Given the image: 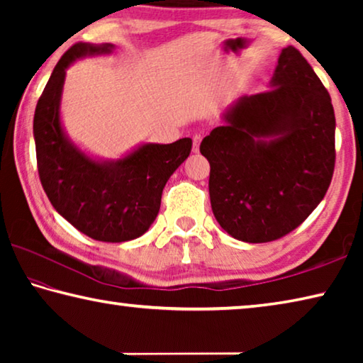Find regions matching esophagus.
<instances>
[{"mask_svg": "<svg viewBox=\"0 0 363 363\" xmlns=\"http://www.w3.org/2000/svg\"><path fill=\"white\" fill-rule=\"evenodd\" d=\"M201 134L200 133H196V134H194V138H192V140H194V145H192V150L194 152H199V149H200V143H201Z\"/></svg>", "mask_w": 363, "mask_h": 363, "instance_id": "34e87169", "label": "esophagus"}]
</instances>
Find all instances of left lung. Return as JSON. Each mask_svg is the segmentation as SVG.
<instances>
[{
  "label": "left lung",
  "instance_id": "obj_1",
  "mask_svg": "<svg viewBox=\"0 0 363 363\" xmlns=\"http://www.w3.org/2000/svg\"><path fill=\"white\" fill-rule=\"evenodd\" d=\"M270 86L240 97L200 144L214 218L248 243L279 240L303 224L335 171L331 97L296 48L281 49Z\"/></svg>",
  "mask_w": 363,
  "mask_h": 363
}]
</instances>
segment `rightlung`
<instances>
[{"mask_svg":"<svg viewBox=\"0 0 363 363\" xmlns=\"http://www.w3.org/2000/svg\"><path fill=\"white\" fill-rule=\"evenodd\" d=\"M112 49L77 43L60 57L36 104L33 136L41 186L56 211L84 235L120 243L140 237L155 220L164 184L189 157L192 139L144 144L116 162H96L65 138L59 116L65 69Z\"/></svg>","mask_w":363,"mask_h":363,"instance_id":"right-lung-1","label":"right lung"}]
</instances>
